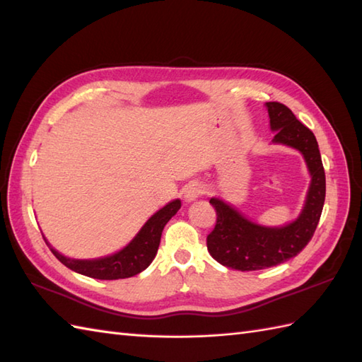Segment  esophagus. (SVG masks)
Segmentation results:
<instances>
[{"label":"esophagus","instance_id":"34e87169","mask_svg":"<svg viewBox=\"0 0 362 362\" xmlns=\"http://www.w3.org/2000/svg\"><path fill=\"white\" fill-rule=\"evenodd\" d=\"M203 194H204L203 184H200V182H190L189 186H186V189H184V200H186L187 203L195 202L197 198H200Z\"/></svg>","mask_w":362,"mask_h":362}]
</instances>
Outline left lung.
Returning <instances> with one entry per match:
<instances>
[{"label":"left lung","instance_id":"obj_1","mask_svg":"<svg viewBox=\"0 0 362 362\" xmlns=\"http://www.w3.org/2000/svg\"><path fill=\"white\" fill-rule=\"evenodd\" d=\"M274 144L292 146L303 154L311 175L306 202L292 223L270 228L250 222L220 198L209 203L217 212V223L206 239L211 256L225 267L240 272L262 270L289 261L313 239L325 203V170L313 131L297 120L292 110L278 101L265 103Z\"/></svg>","mask_w":362,"mask_h":362}]
</instances>
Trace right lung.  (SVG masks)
I'll return each instance as SVG.
<instances>
[{
    "label": "right lung",
    "mask_w": 362,
    "mask_h": 362,
    "mask_svg": "<svg viewBox=\"0 0 362 362\" xmlns=\"http://www.w3.org/2000/svg\"><path fill=\"white\" fill-rule=\"evenodd\" d=\"M181 208L180 200H173L164 208L159 209L154 216H151L146 223L140 228V231L136 234L127 247L120 252H117L110 256L98 257V259H71L61 255L49 245L51 253H53L65 267L76 272V274L90 276L95 279H120L134 276L140 272L145 270L153 262L154 256L158 253L159 242L162 230L167 225L176 212Z\"/></svg>",
    "instance_id": "right-lung-1"
}]
</instances>
